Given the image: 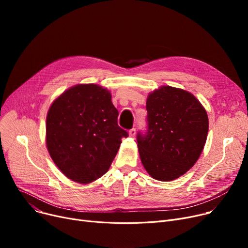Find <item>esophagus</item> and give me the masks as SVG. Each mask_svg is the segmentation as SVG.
Masks as SVG:
<instances>
[{
    "label": "esophagus",
    "mask_w": 248,
    "mask_h": 248,
    "mask_svg": "<svg viewBox=\"0 0 248 248\" xmlns=\"http://www.w3.org/2000/svg\"><path fill=\"white\" fill-rule=\"evenodd\" d=\"M128 134H129V136H131L132 138H134L135 136H136V128L135 127H133V128H131L128 131Z\"/></svg>",
    "instance_id": "esophagus-1"
}]
</instances>
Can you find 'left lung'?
I'll use <instances>...</instances> for the list:
<instances>
[{
    "label": "left lung",
    "mask_w": 248,
    "mask_h": 248,
    "mask_svg": "<svg viewBox=\"0 0 248 248\" xmlns=\"http://www.w3.org/2000/svg\"><path fill=\"white\" fill-rule=\"evenodd\" d=\"M147 131L139 132L140 157L155 180L172 181L197 162L208 135V116L183 89L162 86L148 96Z\"/></svg>",
    "instance_id": "1"
}]
</instances>
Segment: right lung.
<instances>
[{"label":"right lung","mask_w":248,"mask_h":248,"mask_svg":"<svg viewBox=\"0 0 248 248\" xmlns=\"http://www.w3.org/2000/svg\"><path fill=\"white\" fill-rule=\"evenodd\" d=\"M117 116L109 91L96 84L75 85L54 100L47 114L46 145L65 176L87 184L108 171L128 136Z\"/></svg>","instance_id":"right-lung-1"}]
</instances>
